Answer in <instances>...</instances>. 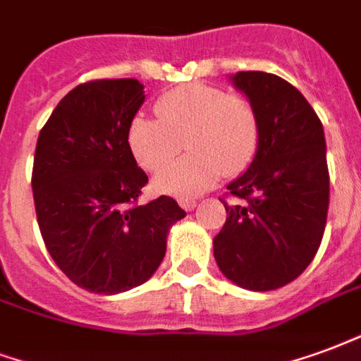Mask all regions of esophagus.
Segmentation results:
<instances>
[{
  "label": "esophagus",
  "mask_w": 361,
  "mask_h": 361,
  "mask_svg": "<svg viewBox=\"0 0 361 361\" xmlns=\"http://www.w3.org/2000/svg\"><path fill=\"white\" fill-rule=\"evenodd\" d=\"M180 207L185 210V212H191L195 207H197V201L195 199H181Z\"/></svg>",
  "instance_id": "obj_1"
}]
</instances>
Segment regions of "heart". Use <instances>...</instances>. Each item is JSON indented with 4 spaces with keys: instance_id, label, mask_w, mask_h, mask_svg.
Segmentation results:
<instances>
[{
    "instance_id": "b5f03b06",
    "label": "heart",
    "mask_w": 361,
    "mask_h": 361,
    "mask_svg": "<svg viewBox=\"0 0 361 361\" xmlns=\"http://www.w3.org/2000/svg\"><path fill=\"white\" fill-rule=\"evenodd\" d=\"M157 118L135 114L126 141L135 162L159 172L181 151L189 153L157 176L162 193L188 197L207 191L221 173H241L260 143V118L243 93L207 84L178 85L154 103Z\"/></svg>"
}]
</instances>
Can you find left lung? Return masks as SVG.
<instances>
[{
	"label": "left lung",
	"mask_w": 361,
	"mask_h": 361,
	"mask_svg": "<svg viewBox=\"0 0 361 361\" xmlns=\"http://www.w3.org/2000/svg\"><path fill=\"white\" fill-rule=\"evenodd\" d=\"M233 85L258 111L256 157L228 185L226 224L214 258L229 281L274 290L308 268L322 245L329 208V170L322 120L287 80L268 72H237Z\"/></svg>",
	"instance_id": "left-lung-1"
}]
</instances>
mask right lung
Segmentation results:
<instances>
[{
    "label": "right lung",
    "mask_w": 361,
    "mask_h": 361,
    "mask_svg": "<svg viewBox=\"0 0 361 361\" xmlns=\"http://www.w3.org/2000/svg\"><path fill=\"white\" fill-rule=\"evenodd\" d=\"M143 101L140 80L80 84L36 143L32 191L47 252L72 283L97 295L145 283L164 258L168 229L185 216L166 195L137 204L149 178L126 133Z\"/></svg>",
    "instance_id": "right-lung-1"
}]
</instances>
